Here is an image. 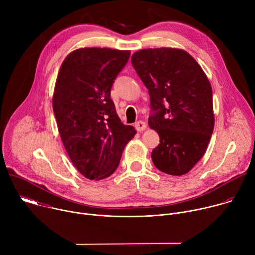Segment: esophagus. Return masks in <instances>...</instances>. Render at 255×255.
I'll return each mask as SVG.
<instances>
[{
    "label": "esophagus",
    "instance_id": "34e87169",
    "mask_svg": "<svg viewBox=\"0 0 255 255\" xmlns=\"http://www.w3.org/2000/svg\"><path fill=\"white\" fill-rule=\"evenodd\" d=\"M135 128H136L137 131H142V130H144L145 128H146V123H145L142 120H139V121H137L135 123Z\"/></svg>",
    "mask_w": 255,
    "mask_h": 255
}]
</instances>
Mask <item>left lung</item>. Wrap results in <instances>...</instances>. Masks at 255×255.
Listing matches in <instances>:
<instances>
[{
	"instance_id": "left-lung-1",
	"label": "left lung",
	"mask_w": 255,
	"mask_h": 255,
	"mask_svg": "<svg viewBox=\"0 0 255 255\" xmlns=\"http://www.w3.org/2000/svg\"><path fill=\"white\" fill-rule=\"evenodd\" d=\"M131 62L150 96L149 127L159 135L153 164L183 175L203 157L214 129L212 88L198 62L185 50L150 48Z\"/></svg>"
}]
</instances>
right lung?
<instances>
[{"label": "right lung", "instance_id": "right-lung-1", "mask_svg": "<svg viewBox=\"0 0 255 255\" xmlns=\"http://www.w3.org/2000/svg\"><path fill=\"white\" fill-rule=\"evenodd\" d=\"M130 57L128 50L81 48L59 69L53 112L60 138L76 168L89 179L110 176L136 131L124 125L111 88Z\"/></svg>", "mask_w": 255, "mask_h": 255}]
</instances>
